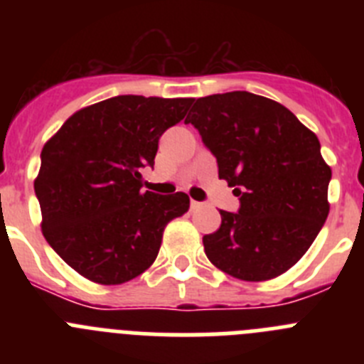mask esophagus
Instances as JSON below:
<instances>
[{"label":"esophagus","mask_w":364,"mask_h":364,"mask_svg":"<svg viewBox=\"0 0 364 364\" xmlns=\"http://www.w3.org/2000/svg\"><path fill=\"white\" fill-rule=\"evenodd\" d=\"M191 210H200L202 208V202H197V200H191Z\"/></svg>","instance_id":"obj_1"}]
</instances>
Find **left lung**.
<instances>
[{"instance_id": "1", "label": "left lung", "mask_w": 364, "mask_h": 364, "mask_svg": "<svg viewBox=\"0 0 364 364\" xmlns=\"http://www.w3.org/2000/svg\"><path fill=\"white\" fill-rule=\"evenodd\" d=\"M193 102L186 122L240 200L237 213L220 210V228L204 235L205 255L240 281L279 277L308 252L330 211L332 169L319 140L264 96L233 91Z\"/></svg>"}]
</instances>
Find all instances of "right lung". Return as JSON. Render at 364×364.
Segmentation results:
<instances>
[{"label":"right lung","mask_w":364,"mask_h":364,"mask_svg":"<svg viewBox=\"0 0 364 364\" xmlns=\"http://www.w3.org/2000/svg\"><path fill=\"white\" fill-rule=\"evenodd\" d=\"M191 98L124 95L76 111L43 146L34 191L41 231L73 269L98 284H122L159 255L164 228L189 210L178 191H144L164 131Z\"/></svg>","instance_id":"right-lung-1"}]
</instances>
